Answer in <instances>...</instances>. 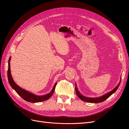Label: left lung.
<instances>
[{"label": "left lung", "instance_id": "obj_1", "mask_svg": "<svg viewBox=\"0 0 129 129\" xmlns=\"http://www.w3.org/2000/svg\"><path fill=\"white\" fill-rule=\"evenodd\" d=\"M121 82V80H120L119 82L118 83V84L117 85V86L111 90L110 92H108L106 94L104 95L103 96H101L100 97H96V98H90V97H85L84 96H83L82 94H81L80 92H79V91L78 90L76 84H75V91L76 92V94L77 95V96L79 97V98L83 101H85V102H89V103H100V102H102L103 101H104L105 100H106L108 97H110L112 93H114L117 89L118 88L120 83ZM76 84V83H75Z\"/></svg>", "mask_w": 129, "mask_h": 129}]
</instances>
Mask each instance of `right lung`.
I'll return each instance as SVG.
<instances>
[{
	"label": "right lung",
	"instance_id": "obj_1",
	"mask_svg": "<svg viewBox=\"0 0 129 129\" xmlns=\"http://www.w3.org/2000/svg\"><path fill=\"white\" fill-rule=\"evenodd\" d=\"M10 60H11V57H10L9 60V67H8V71H7V77H8V80L9 82V83L11 86L12 87L14 90L17 92L18 94L21 96L22 98L25 100L27 102H31V103H37V102H40L44 101L46 100H47L49 99L52 95L53 94V93L55 90V87L57 82L55 83L54 84L53 89L52 91H50L49 93H47L45 95L42 96H38L36 95H34L33 93H31L29 91H27L25 90V89L20 88L19 86L14 82V80H13V78L11 76V71H10Z\"/></svg>",
	"mask_w": 129,
	"mask_h": 129
}]
</instances>
